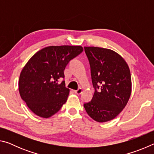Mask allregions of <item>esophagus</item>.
<instances>
[{
	"label": "esophagus",
	"instance_id": "obj_1",
	"mask_svg": "<svg viewBox=\"0 0 154 154\" xmlns=\"http://www.w3.org/2000/svg\"><path fill=\"white\" fill-rule=\"evenodd\" d=\"M75 93L76 94H81L82 93V88H79V89L77 90H75Z\"/></svg>",
	"mask_w": 154,
	"mask_h": 154
}]
</instances>
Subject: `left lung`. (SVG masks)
<instances>
[{"label": "left lung", "instance_id": "8db88e82", "mask_svg": "<svg viewBox=\"0 0 154 154\" xmlns=\"http://www.w3.org/2000/svg\"><path fill=\"white\" fill-rule=\"evenodd\" d=\"M94 88L92 99L84 103L94 120L106 122L114 119L127 105L132 91L129 67L122 57L111 49L84 47Z\"/></svg>", "mask_w": 154, "mask_h": 154}]
</instances>
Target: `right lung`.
Listing matches in <instances>:
<instances>
[{"label": "right lung", "instance_id": "add662e5", "mask_svg": "<svg viewBox=\"0 0 154 154\" xmlns=\"http://www.w3.org/2000/svg\"><path fill=\"white\" fill-rule=\"evenodd\" d=\"M83 51L82 46H49L31 57L19 79L21 98L36 116L50 118L66 102L69 89L65 87L64 71L68 63Z\"/></svg>", "mask_w": 154, "mask_h": 154}]
</instances>
